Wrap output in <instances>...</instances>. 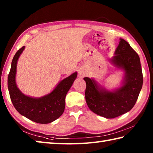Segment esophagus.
I'll use <instances>...</instances> for the list:
<instances>
[{"mask_svg":"<svg viewBox=\"0 0 153 153\" xmlns=\"http://www.w3.org/2000/svg\"><path fill=\"white\" fill-rule=\"evenodd\" d=\"M85 70H84L83 68H79V70H78V74H79V76H81V77H82L83 76H84V75H85Z\"/></svg>","mask_w":153,"mask_h":153,"instance_id":"34e87169","label":"esophagus"}]
</instances>
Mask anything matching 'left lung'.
<instances>
[{"label":"left lung","instance_id":"left-lung-1","mask_svg":"<svg viewBox=\"0 0 153 153\" xmlns=\"http://www.w3.org/2000/svg\"><path fill=\"white\" fill-rule=\"evenodd\" d=\"M110 62L124 73L122 85L110 91L93 78L84 77L85 100L89 109L97 115L114 118L131 110L143 86L140 58L129 44L120 39L118 46Z\"/></svg>","mask_w":153,"mask_h":153}]
</instances>
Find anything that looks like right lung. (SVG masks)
<instances>
[{
    "instance_id": "right-lung-1",
    "label": "right lung",
    "mask_w": 153,
    "mask_h": 153,
    "mask_svg": "<svg viewBox=\"0 0 153 153\" xmlns=\"http://www.w3.org/2000/svg\"><path fill=\"white\" fill-rule=\"evenodd\" d=\"M24 49L25 46L15 54L8 76V88L12 102L21 115L31 121L43 124L51 123L63 114L66 94L76 79L77 72L75 71L60 81L46 95L37 98L25 95L19 89L16 82L18 60Z\"/></svg>"
}]
</instances>
